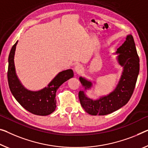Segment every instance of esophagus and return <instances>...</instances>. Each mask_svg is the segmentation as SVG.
<instances>
[{"label": "esophagus", "instance_id": "obj_1", "mask_svg": "<svg viewBox=\"0 0 148 148\" xmlns=\"http://www.w3.org/2000/svg\"><path fill=\"white\" fill-rule=\"evenodd\" d=\"M82 71H83V67H82L81 65H76L75 67V71L76 73H81Z\"/></svg>", "mask_w": 148, "mask_h": 148}]
</instances>
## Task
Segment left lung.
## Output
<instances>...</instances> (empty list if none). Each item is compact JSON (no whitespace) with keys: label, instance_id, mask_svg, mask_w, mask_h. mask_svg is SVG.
<instances>
[{"label":"left lung","instance_id":"1","mask_svg":"<svg viewBox=\"0 0 148 148\" xmlns=\"http://www.w3.org/2000/svg\"><path fill=\"white\" fill-rule=\"evenodd\" d=\"M118 61L123 67V72L116 88L107 96L93 101L87 98L84 91H79V98L82 107L91 115H106L119 110L130 99L134 90L140 71V59L136 51L134 38L127 36L126 40L117 49ZM85 89L92 86L91 82L79 78Z\"/></svg>","mask_w":148,"mask_h":148}]
</instances>
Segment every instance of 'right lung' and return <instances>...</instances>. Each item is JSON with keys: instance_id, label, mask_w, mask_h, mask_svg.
Masks as SVG:
<instances>
[{"instance_id": "right-lung-1", "label": "right lung", "mask_w": 148, "mask_h": 148, "mask_svg": "<svg viewBox=\"0 0 148 148\" xmlns=\"http://www.w3.org/2000/svg\"><path fill=\"white\" fill-rule=\"evenodd\" d=\"M18 42L13 45L8 56V82L14 97L22 107L36 115L47 116L56 110V92L58 88L68 79L73 77L72 69L60 72L47 87L39 91H31L25 88L18 79L15 71L14 58Z\"/></svg>"}]
</instances>
